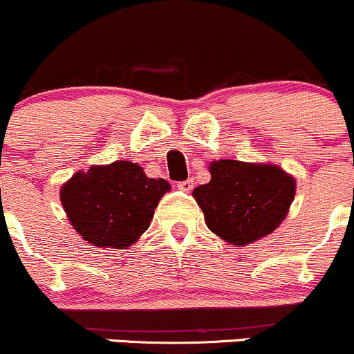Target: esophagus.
<instances>
[{"label":"esophagus","instance_id":"34e87169","mask_svg":"<svg viewBox=\"0 0 354 354\" xmlns=\"http://www.w3.org/2000/svg\"><path fill=\"white\" fill-rule=\"evenodd\" d=\"M178 188H180L181 191H186V193H188V191L193 189V180H186V181L178 183Z\"/></svg>","mask_w":354,"mask_h":354}]
</instances>
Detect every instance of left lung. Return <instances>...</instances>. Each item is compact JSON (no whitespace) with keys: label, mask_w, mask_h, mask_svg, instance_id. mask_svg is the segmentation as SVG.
<instances>
[{"label":"left lung","mask_w":354,"mask_h":354,"mask_svg":"<svg viewBox=\"0 0 354 354\" xmlns=\"http://www.w3.org/2000/svg\"><path fill=\"white\" fill-rule=\"evenodd\" d=\"M211 180L193 191L206 226L223 241L253 245L286 218L296 180L273 163L218 160L209 163Z\"/></svg>","instance_id":"8db88e82"}]
</instances>
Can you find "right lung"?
<instances>
[{
  "label": "right lung",
  "mask_w": 354,
  "mask_h": 354,
  "mask_svg": "<svg viewBox=\"0 0 354 354\" xmlns=\"http://www.w3.org/2000/svg\"><path fill=\"white\" fill-rule=\"evenodd\" d=\"M169 189L163 178H148L138 163L118 160L76 171L61 186L59 200L84 241L126 250L149 228L158 203Z\"/></svg>",
  "instance_id": "right-lung-1"
}]
</instances>
